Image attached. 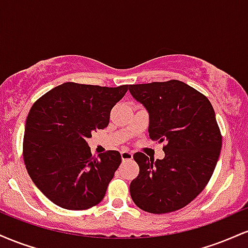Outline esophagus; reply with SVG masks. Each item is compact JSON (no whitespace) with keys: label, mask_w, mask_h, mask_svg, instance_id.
<instances>
[{"label":"esophagus","mask_w":248,"mask_h":248,"mask_svg":"<svg viewBox=\"0 0 248 248\" xmlns=\"http://www.w3.org/2000/svg\"><path fill=\"white\" fill-rule=\"evenodd\" d=\"M122 161H130L133 160V153L129 150H122L121 152Z\"/></svg>","instance_id":"obj_1"}]
</instances>
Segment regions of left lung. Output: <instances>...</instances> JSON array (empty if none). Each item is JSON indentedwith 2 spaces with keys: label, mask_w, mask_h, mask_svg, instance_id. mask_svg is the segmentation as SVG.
Returning a JSON list of instances; mask_svg holds the SVG:
<instances>
[{
  "label": "left lung",
  "mask_w": 248,
  "mask_h": 248,
  "mask_svg": "<svg viewBox=\"0 0 248 248\" xmlns=\"http://www.w3.org/2000/svg\"><path fill=\"white\" fill-rule=\"evenodd\" d=\"M149 113V136L164 142L163 160L134 154L140 167L130 196L146 212L169 213L186 206L204 190L217 166L221 134L211 102L179 80L129 85Z\"/></svg>",
  "instance_id": "obj_1"
}]
</instances>
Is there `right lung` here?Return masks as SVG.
I'll use <instances>...</instances> for the list:
<instances>
[{
	"instance_id": "add662e5",
	"label": "right lung",
	"mask_w": 248,
	"mask_h": 248,
	"mask_svg": "<svg viewBox=\"0 0 248 248\" xmlns=\"http://www.w3.org/2000/svg\"><path fill=\"white\" fill-rule=\"evenodd\" d=\"M128 85L104 87L64 82L31 107L25 122L23 158L35 186L56 205L87 210L104 199L121 163L116 150L94 157L86 140L108 126Z\"/></svg>"
}]
</instances>
